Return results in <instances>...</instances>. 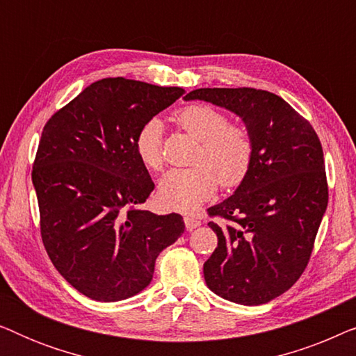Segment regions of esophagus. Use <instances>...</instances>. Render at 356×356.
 <instances>
[{
  "label": "esophagus",
  "mask_w": 356,
  "mask_h": 356,
  "mask_svg": "<svg viewBox=\"0 0 356 356\" xmlns=\"http://www.w3.org/2000/svg\"><path fill=\"white\" fill-rule=\"evenodd\" d=\"M184 225H186L188 230H194V228H197L199 225H201V220L193 216H186L184 217Z\"/></svg>",
  "instance_id": "1"
}]
</instances>
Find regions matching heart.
Here are the masks:
<instances>
[{"instance_id":"heart-1","label":"heart","mask_w":356,"mask_h":356,"mask_svg":"<svg viewBox=\"0 0 356 356\" xmlns=\"http://www.w3.org/2000/svg\"><path fill=\"white\" fill-rule=\"evenodd\" d=\"M178 128L199 143L193 155L194 167L170 170L160 179L159 197L165 206L193 212L222 188H236L246 178L252 162L250 134L233 126L227 115L211 105L193 104L175 113ZM136 154L145 168L159 172L163 167L162 123L149 120L134 139Z\"/></svg>"}]
</instances>
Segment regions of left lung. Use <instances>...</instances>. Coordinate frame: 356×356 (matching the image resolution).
<instances>
[{
    "instance_id": "8db88e82",
    "label": "left lung",
    "mask_w": 356,
    "mask_h": 356,
    "mask_svg": "<svg viewBox=\"0 0 356 356\" xmlns=\"http://www.w3.org/2000/svg\"><path fill=\"white\" fill-rule=\"evenodd\" d=\"M184 100L230 110L252 143L246 178L207 209L218 243L204 262L213 293L246 306L277 298L308 266L327 209V179L318 134L282 97L251 87L196 89Z\"/></svg>"
}]
</instances>
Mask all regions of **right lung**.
Returning a JSON list of instances; mask_svg holds the SVG:
<instances>
[{
    "label": "right lung",
    "mask_w": 356,
    "mask_h": 356,
    "mask_svg": "<svg viewBox=\"0 0 356 356\" xmlns=\"http://www.w3.org/2000/svg\"><path fill=\"white\" fill-rule=\"evenodd\" d=\"M181 87L106 77L58 110L42 131L32 170L43 246L82 295L120 301L150 284L155 259L184 232L179 213L140 209L154 181L136 154L140 126Z\"/></svg>",
    "instance_id": "obj_1"
}]
</instances>
